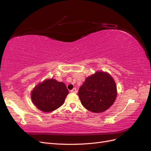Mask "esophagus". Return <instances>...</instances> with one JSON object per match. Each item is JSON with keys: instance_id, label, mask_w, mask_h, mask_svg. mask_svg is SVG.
I'll list each match as a JSON object with an SVG mask.
<instances>
[{"instance_id": "obj_1", "label": "esophagus", "mask_w": 151, "mask_h": 151, "mask_svg": "<svg viewBox=\"0 0 151 151\" xmlns=\"http://www.w3.org/2000/svg\"><path fill=\"white\" fill-rule=\"evenodd\" d=\"M70 92H71V93H76L77 92V89H76V88H74V89H72L70 91Z\"/></svg>"}]
</instances>
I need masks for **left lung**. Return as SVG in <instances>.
<instances>
[{"mask_svg":"<svg viewBox=\"0 0 151 151\" xmlns=\"http://www.w3.org/2000/svg\"><path fill=\"white\" fill-rule=\"evenodd\" d=\"M83 106L89 111L101 113L115 102L117 91L112 77L104 72H96L88 77L79 89Z\"/></svg>","mask_w":151,"mask_h":151,"instance_id":"8db88e82","label":"left lung"}]
</instances>
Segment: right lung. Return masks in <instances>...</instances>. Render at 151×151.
Here are the masks:
<instances>
[{"label": "right lung", "instance_id": "1", "mask_svg": "<svg viewBox=\"0 0 151 151\" xmlns=\"http://www.w3.org/2000/svg\"><path fill=\"white\" fill-rule=\"evenodd\" d=\"M68 91L65 84L55 79H46L32 91L31 97L40 110L50 112L55 110L64 103Z\"/></svg>", "mask_w": 151, "mask_h": 151}]
</instances>
